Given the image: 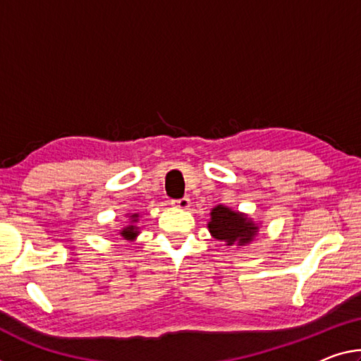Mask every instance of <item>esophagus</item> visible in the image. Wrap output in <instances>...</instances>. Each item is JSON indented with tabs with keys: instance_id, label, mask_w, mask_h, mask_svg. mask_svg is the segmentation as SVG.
Wrapping results in <instances>:
<instances>
[{
	"instance_id": "34e87169",
	"label": "esophagus",
	"mask_w": 361,
	"mask_h": 361,
	"mask_svg": "<svg viewBox=\"0 0 361 361\" xmlns=\"http://www.w3.org/2000/svg\"><path fill=\"white\" fill-rule=\"evenodd\" d=\"M173 204H174V207H177V208H180V209H188V208H190V200H188L187 197H184V198L174 200Z\"/></svg>"
}]
</instances>
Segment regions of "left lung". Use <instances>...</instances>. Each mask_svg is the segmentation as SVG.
<instances>
[{
    "label": "left lung",
    "instance_id": "left-lung-1",
    "mask_svg": "<svg viewBox=\"0 0 361 361\" xmlns=\"http://www.w3.org/2000/svg\"><path fill=\"white\" fill-rule=\"evenodd\" d=\"M208 229L216 240L226 242V245H247L257 235L258 226L247 214L232 212L224 204H218L212 209V219Z\"/></svg>",
    "mask_w": 361,
    "mask_h": 361
}]
</instances>
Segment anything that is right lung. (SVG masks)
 Returning <instances> with one entry per match:
<instances>
[{"instance_id":"right-lung-1","label":"right lung","mask_w":361,"mask_h":361,"mask_svg":"<svg viewBox=\"0 0 361 361\" xmlns=\"http://www.w3.org/2000/svg\"><path fill=\"white\" fill-rule=\"evenodd\" d=\"M137 218H138L137 213L132 214V216H130V224L126 226L124 229L121 231V235H123V237L126 238V240H134V238L138 235L137 226H134V223H137Z\"/></svg>"}]
</instances>
